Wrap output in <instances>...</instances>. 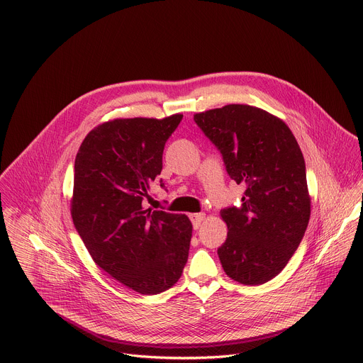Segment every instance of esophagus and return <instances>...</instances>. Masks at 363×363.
<instances>
[{"label":"esophagus","mask_w":363,"mask_h":363,"mask_svg":"<svg viewBox=\"0 0 363 363\" xmlns=\"http://www.w3.org/2000/svg\"><path fill=\"white\" fill-rule=\"evenodd\" d=\"M203 217H205V214H202V213L191 214V216H189V218H191V221H192V227H194V230H198V228L201 227V223H202Z\"/></svg>","instance_id":"esophagus-1"}]
</instances>
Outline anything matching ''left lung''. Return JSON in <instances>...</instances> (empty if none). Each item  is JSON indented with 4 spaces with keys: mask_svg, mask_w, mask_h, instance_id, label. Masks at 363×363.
Wrapping results in <instances>:
<instances>
[{
    "mask_svg": "<svg viewBox=\"0 0 363 363\" xmlns=\"http://www.w3.org/2000/svg\"><path fill=\"white\" fill-rule=\"evenodd\" d=\"M221 152L227 174L245 186L240 206L221 210L228 235L218 248L233 280L258 286L276 277L297 250L310 218L306 164L289 126L248 105L194 115Z\"/></svg>",
    "mask_w": 363,
    "mask_h": 363,
    "instance_id": "1",
    "label": "left lung"
}]
</instances>
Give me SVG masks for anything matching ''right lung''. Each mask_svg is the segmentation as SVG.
Wrapping results in <instances>:
<instances>
[{"label":"right lung","instance_id":"add662e5","mask_svg":"<svg viewBox=\"0 0 363 363\" xmlns=\"http://www.w3.org/2000/svg\"><path fill=\"white\" fill-rule=\"evenodd\" d=\"M181 121L182 115H172L101 123L76 155L74 227L94 263L140 294L172 287L188 260L189 218L145 208L162 171L165 143Z\"/></svg>","mask_w":363,"mask_h":363}]
</instances>
